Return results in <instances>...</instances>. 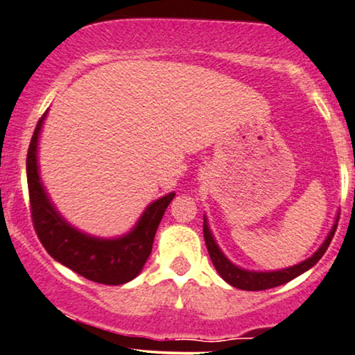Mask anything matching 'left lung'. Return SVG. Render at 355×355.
<instances>
[{
	"mask_svg": "<svg viewBox=\"0 0 355 355\" xmlns=\"http://www.w3.org/2000/svg\"><path fill=\"white\" fill-rule=\"evenodd\" d=\"M338 220H339V214L334 220L333 228L329 230L328 236H326V239L323 241V245L315 251V254H311L308 259L302 261L300 264L290 266V268L279 269V270H248L245 268H239V266L233 264V262L223 254V251L220 250L217 241H215L214 234L210 232L209 222H207V217H204V238H205L207 250H209L210 259L214 262L215 269H217L220 277H222L225 282L241 290H268V288L279 287V285L287 284L292 279L298 277L300 274L306 272L308 269H311L313 266L323 257L326 250H328L331 239L334 236L336 228H338Z\"/></svg>",
	"mask_w": 355,
	"mask_h": 355,
	"instance_id": "1",
	"label": "left lung"
}]
</instances>
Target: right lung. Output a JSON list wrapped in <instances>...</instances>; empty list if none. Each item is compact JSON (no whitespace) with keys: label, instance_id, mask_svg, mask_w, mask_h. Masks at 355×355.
Returning a JSON list of instances; mask_svg holds the SVG:
<instances>
[{"label":"right lung","instance_id":"add662e5","mask_svg":"<svg viewBox=\"0 0 355 355\" xmlns=\"http://www.w3.org/2000/svg\"><path fill=\"white\" fill-rule=\"evenodd\" d=\"M49 110L37 122L27 151V186L34 228L45 250L55 261L87 280L122 285L135 279L151 254L155 234L164 210L176 192L159 197L146 207L130 232L117 238L87 234L68 223L45 191L39 169V138Z\"/></svg>","mask_w":355,"mask_h":355}]
</instances>
